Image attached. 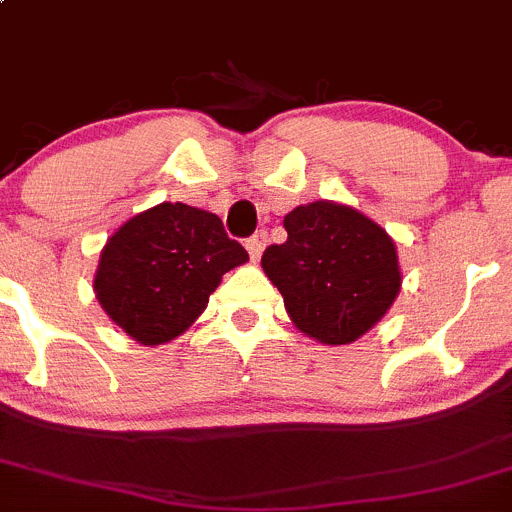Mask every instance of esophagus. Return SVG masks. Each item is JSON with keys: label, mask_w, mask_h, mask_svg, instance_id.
<instances>
[{"label": "esophagus", "mask_w": 512, "mask_h": 512, "mask_svg": "<svg viewBox=\"0 0 512 512\" xmlns=\"http://www.w3.org/2000/svg\"><path fill=\"white\" fill-rule=\"evenodd\" d=\"M265 245H267V235L265 233H255L252 238L245 240V247H247V252H250L252 260H260Z\"/></svg>", "instance_id": "1"}]
</instances>
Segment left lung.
Returning <instances> with one entry per match:
<instances>
[{
  "mask_svg": "<svg viewBox=\"0 0 512 512\" xmlns=\"http://www.w3.org/2000/svg\"><path fill=\"white\" fill-rule=\"evenodd\" d=\"M287 240L270 245L262 270L292 324L326 346H346L378 324L400 294L397 247L368 215L314 201L284 215Z\"/></svg>",
  "mask_w": 512,
  "mask_h": 512,
  "instance_id": "1",
  "label": "left lung"
}]
</instances>
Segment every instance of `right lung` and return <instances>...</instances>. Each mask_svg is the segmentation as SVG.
<instances>
[{"label":"right lung","mask_w":512,"mask_h":512,"mask_svg":"<svg viewBox=\"0 0 512 512\" xmlns=\"http://www.w3.org/2000/svg\"><path fill=\"white\" fill-rule=\"evenodd\" d=\"M250 260L215 213L159 203L112 233L100 252L95 297L142 346L174 341L206 309L225 272Z\"/></svg>","instance_id":"add662e5"}]
</instances>
